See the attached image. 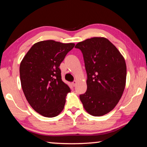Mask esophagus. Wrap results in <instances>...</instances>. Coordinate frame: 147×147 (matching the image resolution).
<instances>
[{
    "mask_svg": "<svg viewBox=\"0 0 147 147\" xmlns=\"http://www.w3.org/2000/svg\"><path fill=\"white\" fill-rule=\"evenodd\" d=\"M72 84H73V86H76V84H77V81H74L73 82V83H72Z\"/></svg>",
    "mask_w": 147,
    "mask_h": 147,
    "instance_id": "esophagus-1",
    "label": "esophagus"
}]
</instances>
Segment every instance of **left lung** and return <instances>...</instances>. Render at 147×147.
Segmentation results:
<instances>
[{"label":"left lung","instance_id":"obj_1","mask_svg":"<svg viewBox=\"0 0 147 147\" xmlns=\"http://www.w3.org/2000/svg\"><path fill=\"white\" fill-rule=\"evenodd\" d=\"M75 48L83 54L88 75L87 91L80 95L85 110L99 117L113 110L125 88L126 65L114 45L103 37L79 42Z\"/></svg>","mask_w":147,"mask_h":147}]
</instances>
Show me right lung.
<instances>
[{
    "label": "right lung",
    "mask_w": 147,
    "mask_h": 147,
    "mask_svg": "<svg viewBox=\"0 0 147 147\" xmlns=\"http://www.w3.org/2000/svg\"><path fill=\"white\" fill-rule=\"evenodd\" d=\"M74 43L54 40L33 45L20 64V79L24 96L36 112L45 117L58 115L71 92L61 80L60 63Z\"/></svg>",
    "instance_id": "obj_1"
}]
</instances>
